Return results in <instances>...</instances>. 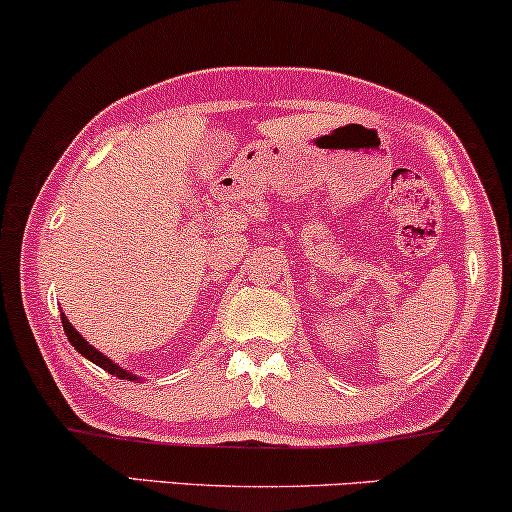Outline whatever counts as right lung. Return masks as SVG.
I'll list each match as a JSON object with an SVG mask.
<instances>
[{"instance_id": "obj_1", "label": "right lung", "mask_w": 512, "mask_h": 512, "mask_svg": "<svg viewBox=\"0 0 512 512\" xmlns=\"http://www.w3.org/2000/svg\"><path fill=\"white\" fill-rule=\"evenodd\" d=\"M61 322H63V329H65V334H68V341L75 345L77 348V353H82L86 360H91L94 364H98V367L101 369H105L108 371V374H115V376H119V378H131V381H138V378L134 376V374H129V371H124L122 367H117V364H112L108 357H105L103 353H98V350L94 348V345H89L84 341L82 336H79V331L72 327V324L68 322V317L65 315H61Z\"/></svg>"}]
</instances>
